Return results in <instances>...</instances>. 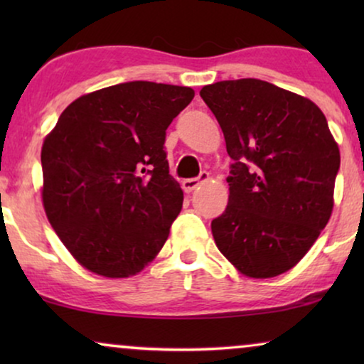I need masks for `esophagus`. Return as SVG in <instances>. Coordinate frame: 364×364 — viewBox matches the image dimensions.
<instances>
[{
	"label": "esophagus",
	"instance_id": "esophagus-1",
	"mask_svg": "<svg viewBox=\"0 0 364 364\" xmlns=\"http://www.w3.org/2000/svg\"><path fill=\"white\" fill-rule=\"evenodd\" d=\"M208 181V172H200V176L193 177V178H187V181L182 182V187L186 192H192L193 188H197L200 183Z\"/></svg>",
	"mask_w": 364,
	"mask_h": 364
}]
</instances>
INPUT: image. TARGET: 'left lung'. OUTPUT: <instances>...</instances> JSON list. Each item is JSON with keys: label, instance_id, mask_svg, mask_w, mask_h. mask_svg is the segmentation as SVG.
Returning a JSON list of instances; mask_svg holds the SVG:
<instances>
[{"label": "left lung", "instance_id": "obj_1", "mask_svg": "<svg viewBox=\"0 0 364 364\" xmlns=\"http://www.w3.org/2000/svg\"><path fill=\"white\" fill-rule=\"evenodd\" d=\"M200 97L233 161L213 240L245 277L282 275L331 217L340 149L325 114L310 99L252 77L208 84Z\"/></svg>", "mask_w": 364, "mask_h": 364}]
</instances>
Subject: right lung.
I'll use <instances>...</instances> for the list:
<instances>
[{
  "mask_svg": "<svg viewBox=\"0 0 364 364\" xmlns=\"http://www.w3.org/2000/svg\"><path fill=\"white\" fill-rule=\"evenodd\" d=\"M193 94L149 81L99 89L69 104L44 139V210L84 268L127 278L161 252L183 202L166 131Z\"/></svg>",
  "mask_w": 364,
  "mask_h": 364,
  "instance_id": "obj_1",
  "label": "right lung"
}]
</instances>
